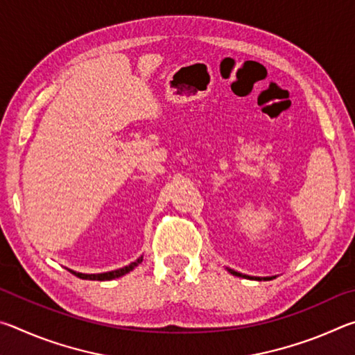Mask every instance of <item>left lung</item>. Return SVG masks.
Masks as SVG:
<instances>
[{
  "instance_id": "left-lung-1",
  "label": "left lung",
  "mask_w": 355,
  "mask_h": 355,
  "mask_svg": "<svg viewBox=\"0 0 355 355\" xmlns=\"http://www.w3.org/2000/svg\"><path fill=\"white\" fill-rule=\"evenodd\" d=\"M228 272L230 274H233V275H236V277H244V279H255V280H271L272 277H252V275H245V274H241V272H238V271H235V269H230V268H225Z\"/></svg>"
}]
</instances>
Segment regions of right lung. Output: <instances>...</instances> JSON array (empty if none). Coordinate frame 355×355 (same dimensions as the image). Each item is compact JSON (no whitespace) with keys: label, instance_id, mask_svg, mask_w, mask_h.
I'll list each match as a JSON object with an SVG mask.
<instances>
[{"label":"right lung","instance_id":"add662e5","mask_svg":"<svg viewBox=\"0 0 355 355\" xmlns=\"http://www.w3.org/2000/svg\"><path fill=\"white\" fill-rule=\"evenodd\" d=\"M142 260H144V257L141 255L139 258H137V260H135L133 263L127 264V266H123V268H120V269H114V271L100 272V274H83V272H76V271H73V269H69V268H67V269H69V271H70L71 274L76 275V277L84 279V280H112V279L122 277V275L128 274L130 271H133V269L137 266V264L142 263Z\"/></svg>","mask_w":355,"mask_h":355}]
</instances>
